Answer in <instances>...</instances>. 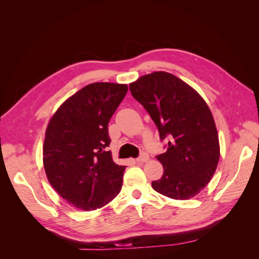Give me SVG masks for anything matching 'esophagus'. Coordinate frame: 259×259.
<instances>
[{"label":"esophagus","mask_w":259,"mask_h":259,"mask_svg":"<svg viewBox=\"0 0 259 259\" xmlns=\"http://www.w3.org/2000/svg\"><path fill=\"white\" fill-rule=\"evenodd\" d=\"M149 160V155L146 153V152H143L142 154H140L138 158L136 159V161H137V163H145V162H147Z\"/></svg>","instance_id":"esophagus-1"}]
</instances>
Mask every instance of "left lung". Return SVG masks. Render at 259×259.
Masks as SVG:
<instances>
[{
	"mask_svg": "<svg viewBox=\"0 0 259 259\" xmlns=\"http://www.w3.org/2000/svg\"><path fill=\"white\" fill-rule=\"evenodd\" d=\"M132 96L151 116L166 152L156 155L164 173L152 188L165 197L188 200L214 175L219 143L213 115L203 98L177 76L158 71L130 84Z\"/></svg>",
	"mask_w": 259,
	"mask_h": 259,
	"instance_id": "left-lung-1",
	"label": "left lung"
}]
</instances>
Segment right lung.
Here are the masks:
<instances>
[{
    "instance_id": "right-lung-1",
    "label": "right lung",
    "mask_w": 259,
    "mask_h": 259,
    "mask_svg": "<svg viewBox=\"0 0 259 259\" xmlns=\"http://www.w3.org/2000/svg\"><path fill=\"white\" fill-rule=\"evenodd\" d=\"M126 84L93 83L62 104L45 133L43 163L55 190L76 208L108 204L122 188L125 167L112 160L108 124Z\"/></svg>"
}]
</instances>
